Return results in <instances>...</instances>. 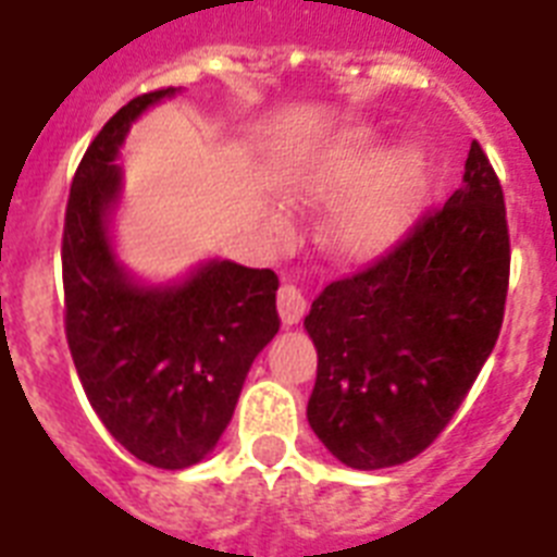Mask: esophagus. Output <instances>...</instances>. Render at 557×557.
I'll list each match as a JSON object with an SVG mask.
<instances>
[{
	"instance_id": "esophagus-1",
	"label": "esophagus",
	"mask_w": 557,
	"mask_h": 557,
	"mask_svg": "<svg viewBox=\"0 0 557 557\" xmlns=\"http://www.w3.org/2000/svg\"><path fill=\"white\" fill-rule=\"evenodd\" d=\"M278 312H282L284 326H295L304 318V312H307V298H304V293L295 284L287 282L278 287Z\"/></svg>"
}]
</instances>
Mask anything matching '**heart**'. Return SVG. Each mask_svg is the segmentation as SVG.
<instances>
[{
    "label": "heart",
    "mask_w": 557,
    "mask_h": 557,
    "mask_svg": "<svg viewBox=\"0 0 557 557\" xmlns=\"http://www.w3.org/2000/svg\"><path fill=\"white\" fill-rule=\"evenodd\" d=\"M289 184L312 200L354 188L329 223V243L348 259H373L410 225L424 186V159L405 147L379 161L376 136L354 131L304 156Z\"/></svg>",
    "instance_id": "1"
}]
</instances>
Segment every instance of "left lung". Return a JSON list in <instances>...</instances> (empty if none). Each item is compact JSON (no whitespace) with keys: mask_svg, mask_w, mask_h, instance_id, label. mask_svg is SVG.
<instances>
[{"mask_svg":"<svg viewBox=\"0 0 557 557\" xmlns=\"http://www.w3.org/2000/svg\"><path fill=\"white\" fill-rule=\"evenodd\" d=\"M508 278L505 195L471 141L460 189L304 318L318 348L307 418L323 446L362 471L421 455L494 351Z\"/></svg>","mask_w":557,"mask_h":557,"instance_id":"1","label":"left lung"}]
</instances>
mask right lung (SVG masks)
Masks as SVG:
<instances>
[{"label":"right lung","instance_id":"right-lung-1","mask_svg":"<svg viewBox=\"0 0 557 557\" xmlns=\"http://www.w3.org/2000/svg\"><path fill=\"white\" fill-rule=\"evenodd\" d=\"M172 95L170 86L133 97L88 145L69 189L61 264L66 343L88 401L133 457L175 471L214 449L282 321L273 270L209 262L178 287L147 289L113 259V159L131 122Z\"/></svg>","mask_w":557,"mask_h":557}]
</instances>
